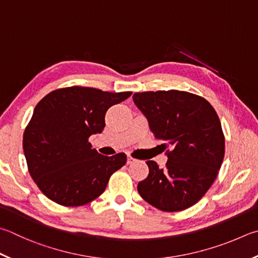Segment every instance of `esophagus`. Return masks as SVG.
I'll use <instances>...</instances> for the list:
<instances>
[{"mask_svg": "<svg viewBox=\"0 0 258 258\" xmlns=\"http://www.w3.org/2000/svg\"><path fill=\"white\" fill-rule=\"evenodd\" d=\"M135 161H137V159H134L133 157H131V156L127 157V163H128V165H132V163H134Z\"/></svg>", "mask_w": 258, "mask_h": 258, "instance_id": "obj_1", "label": "esophagus"}]
</instances>
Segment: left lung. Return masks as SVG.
Returning a JSON list of instances; mask_svg holds the SVG:
<instances>
[{"label":"left lung","mask_w":258,"mask_h":258,"mask_svg":"<svg viewBox=\"0 0 258 258\" xmlns=\"http://www.w3.org/2000/svg\"><path fill=\"white\" fill-rule=\"evenodd\" d=\"M133 100L168 157L163 168L147 161L149 175L139 182V194L165 212L190 208L209 190L223 161L217 111L204 98L179 90L137 92Z\"/></svg>","instance_id":"8db88e82"}]
</instances>
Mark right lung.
Listing matches in <instances>:
<instances>
[{
  "label": "right lung",
  "mask_w": 258,
  "mask_h": 258,
  "mask_svg": "<svg viewBox=\"0 0 258 258\" xmlns=\"http://www.w3.org/2000/svg\"><path fill=\"white\" fill-rule=\"evenodd\" d=\"M131 95L76 86L51 91L37 104L22 145L29 174L49 200L80 207L104 193L126 154L102 156L89 138L102 132L106 111Z\"/></svg>",
  "instance_id": "right-lung-1"
}]
</instances>
